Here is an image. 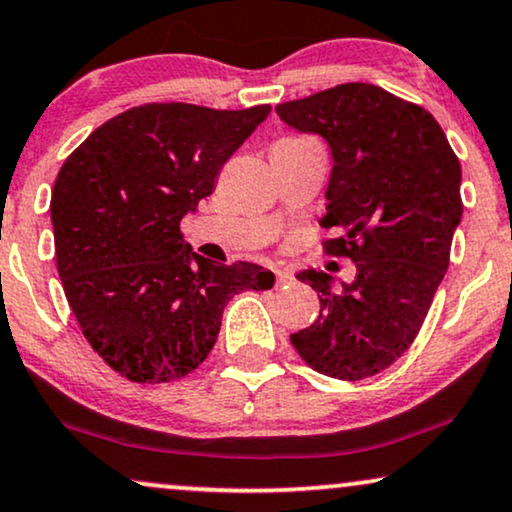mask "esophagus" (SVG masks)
I'll list each match as a JSON object with an SVG mask.
<instances>
[{
  "label": "esophagus",
  "instance_id": "esophagus-1",
  "mask_svg": "<svg viewBox=\"0 0 512 512\" xmlns=\"http://www.w3.org/2000/svg\"><path fill=\"white\" fill-rule=\"evenodd\" d=\"M295 281V274L290 269H276V285H288Z\"/></svg>",
  "mask_w": 512,
  "mask_h": 512
}]
</instances>
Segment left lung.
<instances>
[{
	"label": "left lung",
	"mask_w": 512,
	"mask_h": 512,
	"mask_svg": "<svg viewBox=\"0 0 512 512\" xmlns=\"http://www.w3.org/2000/svg\"><path fill=\"white\" fill-rule=\"evenodd\" d=\"M276 114L330 147L320 227L342 236L323 245L356 262V278L337 290L325 271H299L320 313L290 342L327 377H372L410 349L445 278L463 213L459 159L431 112L360 81L283 102Z\"/></svg>",
	"instance_id": "1"
}]
</instances>
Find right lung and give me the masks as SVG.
I'll return each instance as SVG.
<instances>
[{"label": "right lung", "mask_w": 512, "mask_h": 512, "mask_svg": "<svg viewBox=\"0 0 512 512\" xmlns=\"http://www.w3.org/2000/svg\"><path fill=\"white\" fill-rule=\"evenodd\" d=\"M269 112L152 102L105 121L65 159L51 194L58 274L86 342L121 377L163 384L194 372L229 299L274 285L260 264L196 255L180 231Z\"/></svg>", "instance_id": "obj_1"}]
</instances>
